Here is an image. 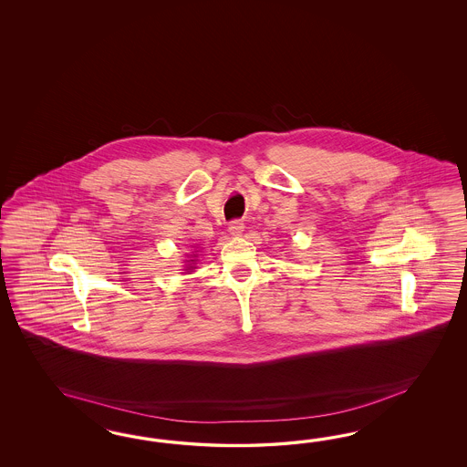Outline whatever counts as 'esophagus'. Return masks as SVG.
<instances>
[{
    "label": "esophagus",
    "mask_w": 467,
    "mask_h": 467,
    "mask_svg": "<svg viewBox=\"0 0 467 467\" xmlns=\"http://www.w3.org/2000/svg\"><path fill=\"white\" fill-rule=\"evenodd\" d=\"M243 231H244V224H243L241 221H233V223L229 224V233H231L233 236H241Z\"/></svg>",
    "instance_id": "1"
}]
</instances>
